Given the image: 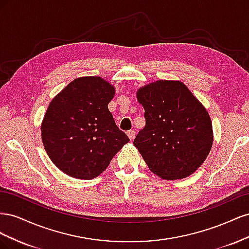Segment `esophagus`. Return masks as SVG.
I'll return each instance as SVG.
<instances>
[{"mask_svg": "<svg viewBox=\"0 0 249 249\" xmlns=\"http://www.w3.org/2000/svg\"><path fill=\"white\" fill-rule=\"evenodd\" d=\"M126 135H127V136H129L130 140H133L135 138V136H136V131H135V130H130L129 132L126 133Z\"/></svg>", "mask_w": 249, "mask_h": 249, "instance_id": "1", "label": "esophagus"}]
</instances>
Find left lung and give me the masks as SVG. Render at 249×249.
Returning <instances> with one entry per match:
<instances>
[{"label": "left lung", "mask_w": 249, "mask_h": 249, "mask_svg": "<svg viewBox=\"0 0 249 249\" xmlns=\"http://www.w3.org/2000/svg\"><path fill=\"white\" fill-rule=\"evenodd\" d=\"M145 126L134 140L150 171L164 179L189 177L205 162L213 144L206 108L184 83L159 80L141 87Z\"/></svg>", "instance_id": "obj_1"}]
</instances>
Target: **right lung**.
<instances>
[{
	"label": "right lung",
	"mask_w": 249,
	"mask_h": 249,
	"mask_svg": "<svg viewBox=\"0 0 249 249\" xmlns=\"http://www.w3.org/2000/svg\"><path fill=\"white\" fill-rule=\"evenodd\" d=\"M114 93L101 77H82L52 100L41 124L42 143L52 162L67 176L96 178L130 141L108 109Z\"/></svg>",
	"instance_id": "add662e5"
}]
</instances>
